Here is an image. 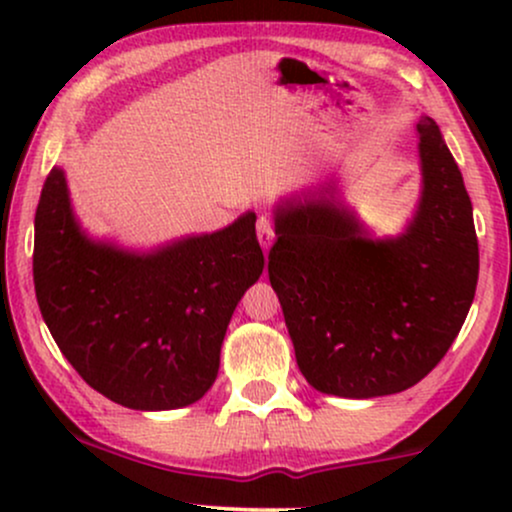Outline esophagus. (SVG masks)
<instances>
[{"mask_svg": "<svg viewBox=\"0 0 512 512\" xmlns=\"http://www.w3.org/2000/svg\"><path fill=\"white\" fill-rule=\"evenodd\" d=\"M274 238H276L274 221L269 219V216H260V219H257V240H260L262 248L269 250V245L274 243Z\"/></svg>", "mask_w": 512, "mask_h": 512, "instance_id": "34e87169", "label": "esophagus"}]
</instances>
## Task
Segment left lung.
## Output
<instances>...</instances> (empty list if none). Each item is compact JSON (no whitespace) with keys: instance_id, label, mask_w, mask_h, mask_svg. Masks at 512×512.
Instances as JSON below:
<instances>
[{"instance_id":"left-lung-1","label":"left lung","mask_w":512,"mask_h":512,"mask_svg":"<svg viewBox=\"0 0 512 512\" xmlns=\"http://www.w3.org/2000/svg\"><path fill=\"white\" fill-rule=\"evenodd\" d=\"M416 132L424 192L399 238L363 236L334 185L276 209L269 281L298 368L325 395L409 390L448 354L474 301L472 202L436 122L421 117Z\"/></svg>"}]
</instances>
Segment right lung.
<instances>
[{"label":"right lung","instance_id":"obj_1","mask_svg":"<svg viewBox=\"0 0 512 512\" xmlns=\"http://www.w3.org/2000/svg\"><path fill=\"white\" fill-rule=\"evenodd\" d=\"M262 269L252 211L223 231L134 255L81 233L62 168L40 192V313L76 373L122 407L178 409L204 397L233 310Z\"/></svg>","mask_w":512,"mask_h":512}]
</instances>
